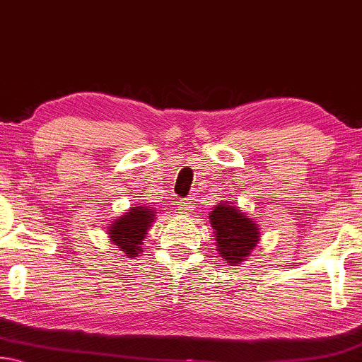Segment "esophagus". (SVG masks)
<instances>
[{
  "mask_svg": "<svg viewBox=\"0 0 362 362\" xmlns=\"http://www.w3.org/2000/svg\"><path fill=\"white\" fill-rule=\"evenodd\" d=\"M194 199H181L180 200V214H185V215H187V214H192L194 212Z\"/></svg>",
  "mask_w": 362,
  "mask_h": 362,
  "instance_id": "1",
  "label": "esophagus"
}]
</instances>
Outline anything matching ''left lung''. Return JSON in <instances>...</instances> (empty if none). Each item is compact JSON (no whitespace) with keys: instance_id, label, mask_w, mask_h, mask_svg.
<instances>
[{"instance_id":"1","label":"left lung","mask_w":362,"mask_h":362,"mask_svg":"<svg viewBox=\"0 0 362 362\" xmlns=\"http://www.w3.org/2000/svg\"><path fill=\"white\" fill-rule=\"evenodd\" d=\"M209 218L215 230L216 251L225 262L231 265L244 262L259 243L257 223L230 200L214 207Z\"/></svg>"}]
</instances>
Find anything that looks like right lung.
<instances>
[{"mask_svg": "<svg viewBox=\"0 0 362 362\" xmlns=\"http://www.w3.org/2000/svg\"><path fill=\"white\" fill-rule=\"evenodd\" d=\"M153 218L155 210L144 207V205H136L111 223L108 228L110 241L127 257H136L141 252L144 238H146L148 228L152 226Z\"/></svg>", "mask_w": 362, "mask_h": 362, "instance_id": "right-lung-1", "label": "right lung"}]
</instances>
